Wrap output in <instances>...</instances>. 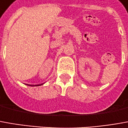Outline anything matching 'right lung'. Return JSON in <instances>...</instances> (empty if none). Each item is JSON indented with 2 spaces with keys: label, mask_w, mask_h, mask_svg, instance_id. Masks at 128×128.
Returning <instances> with one entry per match:
<instances>
[{
  "label": "right lung",
  "mask_w": 128,
  "mask_h": 128,
  "mask_svg": "<svg viewBox=\"0 0 128 128\" xmlns=\"http://www.w3.org/2000/svg\"><path fill=\"white\" fill-rule=\"evenodd\" d=\"M40 85H42V84H40ZM40 85H36V86H40Z\"/></svg>",
  "instance_id": "right-lung-1"
}]
</instances>
